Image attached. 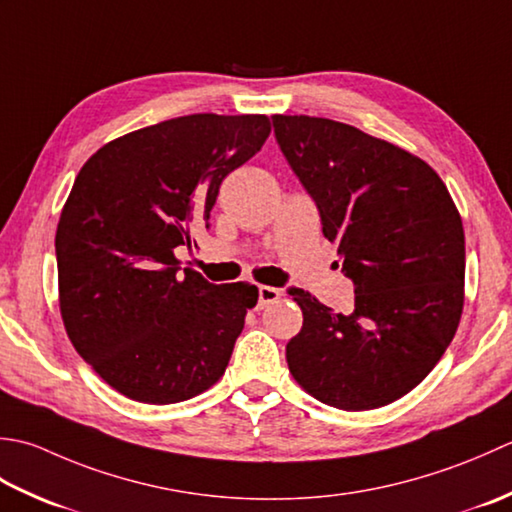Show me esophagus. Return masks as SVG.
<instances>
[{"mask_svg":"<svg viewBox=\"0 0 512 512\" xmlns=\"http://www.w3.org/2000/svg\"><path fill=\"white\" fill-rule=\"evenodd\" d=\"M280 289H276V287H269V285H260L258 287V305L260 307H267V305H271V302H276V300H280Z\"/></svg>","mask_w":512,"mask_h":512,"instance_id":"esophagus-1","label":"esophagus"}]
</instances>
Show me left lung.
<instances>
[{
	"mask_svg": "<svg viewBox=\"0 0 512 512\" xmlns=\"http://www.w3.org/2000/svg\"><path fill=\"white\" fill-rule=\"evenodd\" d=\"M271 121L356 291L351 314H336L289 289L302 309V329L287 342L289 371L342 411L391 404L431 373L460 325V212L431 165L398 145L305 114Z\"/></svg>",
	"mask_w": 512,
	"mask_h": 512,
	"instance_id": "obj_1",
	"label": "left lung"
}]
</instances>
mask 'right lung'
<instances>
[{"mask_svg":"<svg viewBox=\"0 0 512 512\" xmlns=\"http://www.w3.org/2000/svg\"><path fill=\"white\" fill-rule=\"evenodd\" d=\"M269 130L265 114H187L106 143L77 174L55 236L61 318L125 398L183 402L225 373L258 287L181 271L174 249L196 245L223 179Z\"/></svg>","mask_w":512,"mask_h":512,"instance_id":"add662e5","label":"right lung"}]
</instances>
